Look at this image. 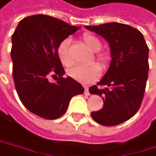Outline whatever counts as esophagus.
Instances as JSON below:
<instances>
[{"mask_svg": "<svg viewBox=\"0 0 156 156\" xmlns=\"http://www.w3.org/2000/svg\"><path fill=\"white\" fill-rule=\"evenodd\" d=\"M84 89H85L84 94H85L86 95H90V93H89V88H88L87 86H85V87H84Z\"/></svg>", "mask_w": 156, "mask_h": 156, "instance_id": "1", "label": "esophagus"}]
</instances>
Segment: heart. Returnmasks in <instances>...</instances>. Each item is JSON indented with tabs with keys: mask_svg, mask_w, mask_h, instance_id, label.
<instances>
[{
	"mask_svg": "<svg viewBox=\"0 0 156 156\" xmlns=\"http://www.w3.org/2000/svg\"><path fill=\"white\" fill-rule=\"evenodd\" d=\"M82 41L84 45L90 50L95 51L94 58L98 62L100 66L104 69L107 68L108 64V56L105 52L98 51L102 47L101 41L96 36L88 33L82 35ZM70 45H71V40L69 38H66L61 42L57 48L58 57L61 62L66 67L71 66L74 62L70 53ZM100 66L96 63H91L87 65H76V66L67 70V75L70 77H72L73 80L79 82L89 83L97 80L101 74Z\"/></svg>",
	"mask_w": 156,
	"mask_h": 156,
	"instance_id": "b5f03b06",
	"label": "heart"
}]
</instances>
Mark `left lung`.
Returning a JSON list of instances; mask_svg holds the SVG:
<instances>
[{
	"label": "left lung",
	"mask_w": 156,
	"mask_h": 156,
	"mask_svg": "<svg viewBox=\"0 0 156 156\" xmlns=\"http://www.w3.org/2000/svg\"><path fill=\"white\" fill-rule=\"evenodd\" d=\"M86 29L104 37L111 52L108 72L89 89L104 101L92 117L102 125L114 126L132 118L140 108L148 79L149 48L139 30L126 24L110 22Z\"/></svg>",
	"instance_id": "8db88e82"
}]
</instances>
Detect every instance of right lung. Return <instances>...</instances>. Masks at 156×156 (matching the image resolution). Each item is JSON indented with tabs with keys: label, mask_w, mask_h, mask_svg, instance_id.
I'll return each instance as SVG.
<instances>
[{
	"label": "right lung",
	"mask_w": 156,
	"mask_h": 156,
	"mask_svg": "<svg viewBox=\"0 0 156 156\" xmlns=\"http://www.w3.org/2000/svg\"><path fill=\"white\" fill-rule=\"evenodd\" d=\"M79 29L47 15H34L20 20L12 34L16 93L24 107L39 117L60 118L71 98L84 93L80 83L62 77L64 69L57 54L59 44ZM49 76L57 77V81L49 83Z\"/></svg>",
	"instance_id": "add662e5"
}]
</instances>
